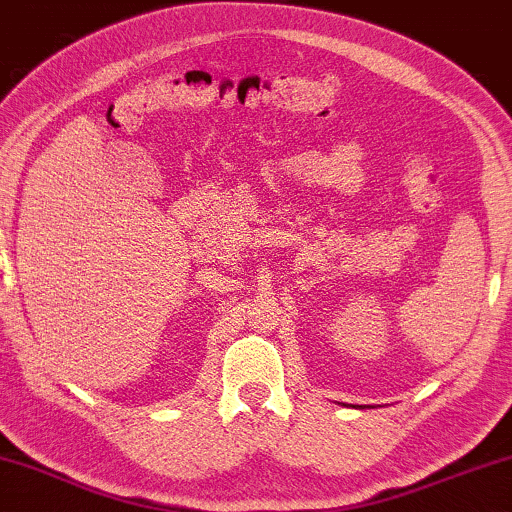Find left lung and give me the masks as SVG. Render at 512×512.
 Wrapping results in <instances>:
<instances>
[{"label": "left lung", "mask_w": 512, "mask_h": 512, "mask_svg": "<svg viewBox=\"0 0 512 512\" xmlns=\"http://www.w3.org/2000/svg\"><path fill=\"white\" fill-rule=\"evenodd\" d=\"M354 408H356V406H354ZM358 408H365V406H358Z\"/></svg>", "instance_id": "left-lung-1"}]
</instances>
